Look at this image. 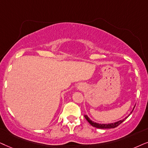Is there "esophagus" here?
<instances>
[{
	"mask_svg": "<svg viewBox=\"0 0 148 148\" xmlns=\"http://www.w3.org/2000/svg\"><path fill=\"white\" fill-rule=\"evenodd\" d=\"M84 88V86L82 85H79L78 86V90H82Z\"/></svg>",
	"mask_w": 148,
	"mask_h": 148,
	"instance_id": "obj_1",
	"label": "esophagus"
}]
</instances>
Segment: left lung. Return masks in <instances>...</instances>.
I'll return each instance as SVG.
<instances>
[{"label": "left lung", "mask_w": 148, "mask_h": 148, "mask_svg": "<svg viewBox=\"0 0 148 148\" xmlns=\"http://www.w3.org/2000/svg\"><path fill=\"white\" fill-rule=\"evenodd\" d=\"M135 106H134V108H135ZM134 108L132 111L131 112V113L129 114V116H130V114H131L132 112H133V110H134ZM128 116L125 117V119H123V120H121V121H119L117 122H115V123H109V124H99V123H95V122L92 121L91 120H90L89 118L88 117L87 115H84V118H85L86 121H87L88 123L90 125H92V127H96V128H98V129H114V128L116 127L119 126V125H121V124L123 123V121H125V120H126V119H127Z\"/></svg>", "instance_id": "obj_1"}]
</instances>
